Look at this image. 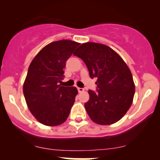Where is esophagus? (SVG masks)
I'll return each mask as SVG.
<instances>
[{"label":"esophagus","instance_id":"esophagus-1","mask_svg":"<svg viewBox=\"0 0 160 160\" xmlns=\"http://www.w3.org/2000/svg\"><path fill=\"white\" fill-rule=\"evenodd\" d=\"M78 89L79 92H82L84 91V89H82V88H79V87H78Z\"/></svg>","mask_w":160,"mask_h":160}]
</instances>
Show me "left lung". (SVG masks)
Wrapping results in <instances>:
<instances>
[{
  "label": "left lung",
  "instance_id": "1",
  "mask_svg": "<svg viewBox=\"0 0 160 160\" xmlns=\"http://www.w3.org/2000/svg\"><path fill=\"white\" fill-rule=\"evenodd\" d=\"M74 56L85 62L91 78H97V91L89 90L84 106L91 120L111 125L122 119L133 102L135 86L132 74L120 55L102 43H82Z\"/></svg>",
  "mask_w": 160,
  "mask_h": 160
}]
</instances>
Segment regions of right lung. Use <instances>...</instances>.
Instances as JSON below:
<instances>
[{
	"label": "right lung",
	"mask_w": 160,
	"mask_h": 160,
	"mask_svg": "<svg viewBox=\"0 0 160 160\" xmlns=\"http://www.w3.org/2000/svg\"><path fill=\"white\" fill-rule=\"evenodd\" d=\"M80 43L61 40L45 46L29 65L23 93L29 111L40 123L56 126L68 117L78 95L74 86H60L66 61Z\"/></svg>",
	"instance_id": "add662e5"
}]
</instances>
